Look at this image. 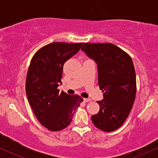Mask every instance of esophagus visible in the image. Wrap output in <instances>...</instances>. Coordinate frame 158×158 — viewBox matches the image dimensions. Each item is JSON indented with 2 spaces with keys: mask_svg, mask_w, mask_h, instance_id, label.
I'll return each instance as SVG.
<instances>
[{
  "mask_svg": "<svg viewBox=\"0 0 158 158\" xmlns=\"http://www.w3.org/2000/svg\"><path fill=\"white\" fill-rule=\"evenodd\" d=\"M90 101H91V99H89V98H85L84 99L85 102H90Z\"/></svg>",
  "mask_w": 158,
  "mask_h": 158,
  "instance_id": "34e87169",
  "label": "esophagus"
}]
</instances>
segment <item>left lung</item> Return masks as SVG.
Segmentation results:
<instances>
[{
    "label": "left lung",
    "mask_w": 158,
    "mask_h": 158,
    "mask_svg": "<svg viewBox=\"0 0 158 158\" xmlns=\"http://www.w3.org/2000/svg\"><path fill=\"white\" fill-rule=\"evenodd\" d=\"M81 50L97 62L98 84L104 92L92 122L102 131H115L126 121L135 102L137 84L131 56L110 43H85Z\"/></svg>",
    "instance_id": "1"
}]
</instances>
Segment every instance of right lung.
<instances>
[{
    "mask_svg": "<svg viewBox=\"0 0 158 158\" xmlns=\"http://www.w3.org/2000/svg\"><path fill=\"white\" fill-rule=\"evenodd\" d=\"M84 43L53 42L32 56L27 71L26 94L35 117L48 130L58 131L70 124L82 97L59 92L63 66Z\"/></svg>",
    "mask_w": 158,
    "mask_h": 158,
    "instance_id": "add662e5",
    "label": "right lung"
}]
</instances>
